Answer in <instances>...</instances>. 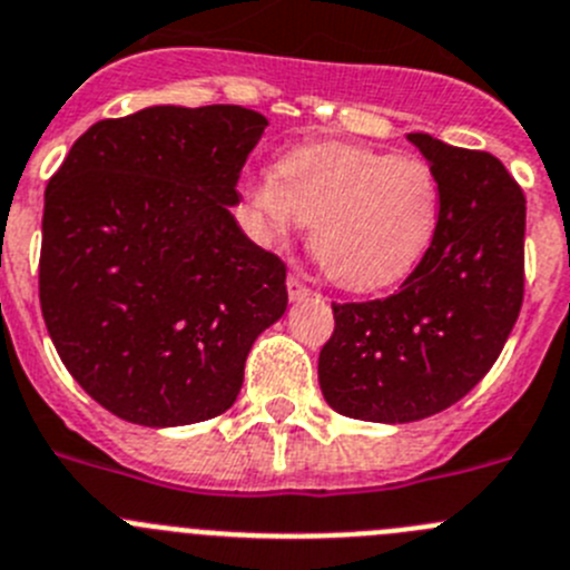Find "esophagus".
Returning <instances> with one entry per match:
<instances>
[{"label":"esophagus","mask_w":570,"mask_h":570,"mask_svg":"<svg viewBox=\"0 0 570 570\" xmlns=\"http://www.w3.org/2000/svg\"><path fill=\"white\" fill-rule=\"evenodd\" d=\"M286 289H289L292 301H303L306 295H312V286L303 278H297V275H289V278H286Z\"/></svg>","instance_id":"obj_1"}]
</instances>
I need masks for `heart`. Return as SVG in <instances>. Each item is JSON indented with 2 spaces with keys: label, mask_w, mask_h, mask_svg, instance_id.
<instances>
[{
  "label": "heart",
  "mask_w": 570,
  "mask_h": 570,
  "mask_svg": "<svg viewBox=\"0 0 570 570\" xmlns=\"http://www.w3.org/2000/svg\"><path fill=\"white\" fill-rule=\"evenodd\" d=\"M247 202L264 236L286 238L312 222L315 258L351 292L407 278L441 225L433 165L351 142L292 148L278 159V177L249 179Z\"/></svg>",
  "instance_id": "b5f03b06"
}]
</instances>
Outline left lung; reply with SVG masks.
Segmentation results:
<instances>
[{
  "mask_svg": "<svg viewBox=\"0 0 570 570\" xmlns=\"http://www.w3.org/2000/svg\"><path fill=\"white\" fill-rule=\"evenodd\" d=\"M441 185L433 247L399 292L332 303L321 391L348 419L435 416L487 376L512 334L525 284V196L489 151L411 135Z\"/></svg>",
  "mask_w": 570,
  "mask_h": 570,
  "instance_id": "obj_1",
  "label": "left lung"
}]
</instances>
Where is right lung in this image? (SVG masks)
I'll list each match as a JSON object with an SVG mask.
<instances>
[{
    "label": "right lung",
    "mask_w": 570,
    "mask_h": 570,
    "mask_svg": "<svg viewBox=\"0 0 570 570\" xmlns=\"http://www.w3.org/2000/svg\"><path fill=\"white\" fill-rule=\"evenodd\" d=\"M264 129L244 106H151L89 126L47 183L41 315L69 374L126 422L225 413L286 312V264L230 213Z\"/></svg>",
    "instance_id": "add662e5"
}]
</instances>
